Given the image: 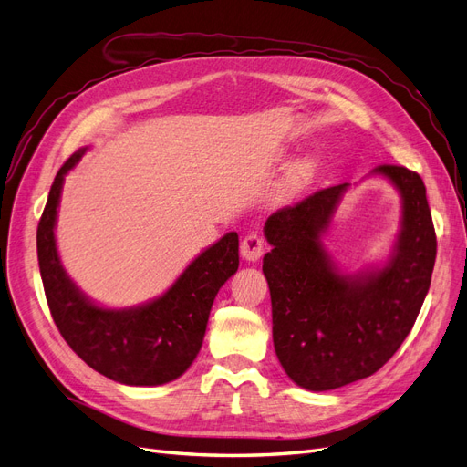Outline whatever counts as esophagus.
I'll return each instance as SVG.
<instances>
[{
	"label": "esophagus",
	"mask_w": 467,
	"mask_h": 467,
	"mask_svg": "<svg viewBox=\"0 0 467 467\" xmlns=\"http://www.w3.org/2000/svg\"><path fill=\"white\" fill-rule=\"evenodd\" d=\"M263 249H265L263 239L257 234H247L242 239V257L249 263L259 261L263 255Z\"/></svg>",
	"instance_id": "1"
}]
</instances>
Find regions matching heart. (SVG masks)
Returning a JSON list of instances; mask_svg holds the SVG:
<instances>
[{"label": "heart", "instance_id": "heart-1", "mask_svg": "<svg viewBox=\"0 0 467 467\" xmlns=\"http://www.w3.org/2000/svg\"><path fill=\"white\" fill-rule=\"evenodd\" d=\"M316 171H317V161L314 158H306V160L298 161L288 171L282 191H285V194H288V196L298 194L300 191H304L309 185V181L314 179Z\"/></svg>", "mask_w": 467, "mask_h": 467}]
</instances>
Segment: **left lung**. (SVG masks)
Returning <instances> with one entry per match:
<instances>
[{
	"label": "left lung",
	"mask_w": 467,
	"mask_h": 467,
	"mask_svg": "<svg viewBox=\"0 0 467 467\" xmlns=\"http://www.w3.org/2000/svg\"><path fill=\"white\" fill-rule=\"evenodd\" d=\"M401 196V228L384 266L338 271L323 245L348 182L314 192L265 222L263 257L271 290L273 343L282 368L309 391H327L378 372L401 347L431 286L436 235L422 179L378 165Z\"/></svg>",
	"instance_id": "left-lung-1"
}]
</instances>
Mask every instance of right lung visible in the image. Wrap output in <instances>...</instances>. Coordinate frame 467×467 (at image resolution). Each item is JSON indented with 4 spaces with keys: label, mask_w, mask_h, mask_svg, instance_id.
Wrapping results in <instances>:
<instances>
[{
    "label": "right lung",
    "mask_w": 467,
    "mask_h": 467,
    "mask_svg": "<svg viewBox=\"0 0 467 467\" xmlns=\"http://www.w3.org/2000/svg\"><path fill=\"white\" fill-rule=\"evenodd\" d=\"M83 153L86 148L60 167L36 230L52 319L64 341L99 374L126 386L167 384L185 374L199 355L212 304L239 266V237L230 232L204 249L158 298L124 309L95 304L67 276L54 235L64 177Z\"/></svg>",
    "instance_id": "obj_1"
}]
</instances>
